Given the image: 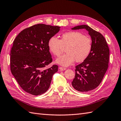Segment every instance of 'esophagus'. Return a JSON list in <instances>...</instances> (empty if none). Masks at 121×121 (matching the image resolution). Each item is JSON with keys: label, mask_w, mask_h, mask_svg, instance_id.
I'll return each instance as SVG.
<instances>
[{"label": "esophagus", "mask_w": 121, "mask_h": 121, "mask_svg": "<svg viewBox=\"0 0 121 121\" xmlns=\"http://www.w3.org/2000/svg\"><path fill=\"white\" fill-rule=\"evenodd\" d=\"M59 69H60V71H64V70H65L66 69L64 67H59Z\"/></svg>", "instance_id": "1"}]
</instances>
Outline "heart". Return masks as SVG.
Returning <instances> with one entry per match:
<instances>
[{"mask_svg": "<svg viewBox=\"0 0 121 121\" xmlns=\"http://www.w3.org/2000/svg\"><path fill=\"white\" fill-rule=\"evenodd\" d=\"M48 47L50 51L55 56L62 52L63 47H66V53L56 60L59 65L67 67L76 60L77 63L84 61L89 56L92 49V40L88 36L78 31H71L64 33L60 39L55 36L48 40Z\"/></svg>", "mask_w": 121, "mask_h": 121, "instance_id": "heart-1", "label": "heart"}]
</instances>
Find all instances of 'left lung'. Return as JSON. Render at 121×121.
Returning <instances> with one entry per match:
<instances>
[{
  "mask_svg": "<svg viewBox=\"0 0 121 121\" xmlns=\"http://www.w3.org/2000/svg\"><path fill=\"white\" fill-rule=\"evenodd\" d=\"M85 29L88 32L92 42V49L88 57L76 66V75L72 82L75 90L87 92L100 84L108 68L109 49L104 37L99 32L86 25L72 28V30Z\"/></svg>",
  "mask_w": 121,
  "mask_h": 121,
  "instance_id": "1",
  "label": "left lung"
}]
</instances>
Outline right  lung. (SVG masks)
<instances>
[{
	"mask_svg": "<svg viewBox=\"0 0 121 121\" xmlns=\"http://www.w3.org/2000/svg\"><path fill=\"white\" fill-rule=\"evenodd\" d=\"M60 28L43 24L35 25L20 32L13 41L10 52L11 71L27 93L37 96L49 89L58 66L46 68L52 61L48 42Z\"/></svg>",
	"mask_w": 121,
	"mask_h": 121,
	"instance_id": "1",
	"label": "right lung"
}]
</instances>
